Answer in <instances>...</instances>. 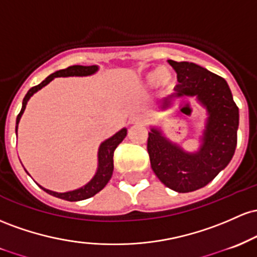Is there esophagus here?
Instances as JSON below:
<instances>
[{
	"label": "esophagus",
	"instance_id": "obj_1",
	"mask_svg": "<svg viewBox=\"0 0 257 257\" xmlns=\"http://www.w3.org/2000/svg\"><path fill=\"white\" fill-rule=\"evenodd\" d=\"M130 121H131L132 123H143L144 122V117L140 114H135L134 116L130 117Z\"/></svg>",
	"mask_w": 257,
	"mask_h": 257
}]
</instances>
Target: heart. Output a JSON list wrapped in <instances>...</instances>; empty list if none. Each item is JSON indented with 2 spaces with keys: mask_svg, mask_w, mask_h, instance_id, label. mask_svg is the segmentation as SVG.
<instances>
[{
  "mask_svg": "<svg viewBox=\"0 0 257 257\" xmlns=\"http://www.w3.org/2000/svg\"><path fill=\"white\" fill-rule=\"evenodd\" d=\"M146 81L148 85H159L164 90H170L175 85V75L167 68H157L147 74Z\"/></svg>",
  "mask_w": 257,
  "mask_h": 257,
  "instance_id": "obj_1",
  "label": "heart"
}]
</instances>
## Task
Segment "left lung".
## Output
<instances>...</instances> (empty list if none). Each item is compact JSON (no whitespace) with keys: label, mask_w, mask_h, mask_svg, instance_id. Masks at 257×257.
<instances>
[{"label":"left lung","mask_w":257,"mask_h":257,"mask_svg":"<svg viewBox=\"0 0 257 257\" xmlns=\"http://www.w3.org/2000/svg\"><path fill=\"white\" fill-rule=\"evenodd\" d=\"M169 64L180 83L175 93L164 99L161 108L166 109L174 98L197 96L209 111L203 146L195 154H188L152 128L147 149L153 171L161 182L178 193H188L205 187L232 160L237 147L239 110L223 77L194 63L169 59Z\"/></svg>","instance_id":"1"}]
</instances>
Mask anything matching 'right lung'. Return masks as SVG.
Returning a JSON list of instances; mask_svg holds the SVG:
<instances>
[{"mask_svg": "<svg viewBox=\"0 0 257 257\" xmlns=\"http://www.w3.org/2000/svg\"><path fill=\"white\" fill-rule=\"evenodd\" d=\"M98 70L97 65H90V66H83V65H73V66H68L66 69H62V70L56 71V73L51 74L50 76L46 77L45 80L41 83H39L37 86H34L31 87L30 90L28 91V93L25 94L24 99H23V106L22 110L17 116V127H16V132L17 128H18V123L20 117H22L23 113L25 110V106H27L28 100L30 99V97L33 96L35 92L39 90H41L43 86H46L47 83H50L54 77H60V76H86V75H91L93 73H96ZM127 135V130L122 128L120 130L117 134H115L113 137H110L109 140H106L100 144L99 147V152H98V170L97 174L93 178L88 182L86 186H83L82 188L76 189V191H71V192H66V193H57V192H52L48 191V189L42 188L43 191L48 194L53 195V197L64 199V200L68 201H79V200H83V199H87L93 197L94 194H97L98 192L102 191L103 188L105 187V184L109 182L110 180L111 175H113V170H114V151L116 149V147L122 142L123 138L126 137Z\"/></svg>", "mask_w": 257, "mask_h": 257, "instance_id": "obj_1", "label": "right lung"}]
</instances>
